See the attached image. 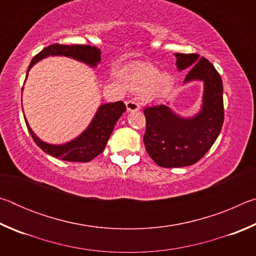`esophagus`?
<instances>
[{
  "label": "esophagus",
  "mask_w": 256,
  "mask_h": 256,
  "mask_svg": "<svg viewBox=\"0 0 256 256\" xmlns=\"http://www.w3.org/2000/svg\"><path fill=\"white\" fill-rule=\"evenodd\" d=\"M126 108L128 112H134V110H140V105L136 102L134 100H128L126 102Z\"/></svg>",
  "instance_id": "1"
}]
</instances>
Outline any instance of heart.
I'll return each mask as SVG.
<instances>
[{
	"mask_svg": "<svg viewBox=\"0 0 256 256\" xmlns=\"http://www.w3.org/2000/svg\"><path fill=\"white\" fill-rule=\"evenodd\" d=\"M128 86L134 92H146L148 98L162 97L170 92L172 86V78L170 73H159L157 68L150 64L141 66L130 73Z\"/></svg>",
	"mask_w": 256,
	"mask_h": 256,
	"instance_id": "b5f03b06",
	"label": "heart"
}]
</instances>
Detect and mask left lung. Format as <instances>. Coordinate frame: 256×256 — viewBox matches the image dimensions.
I'll use <instances>...</instances> for the list:
<instances>
[{"instance_id": "obj_1", "label": "left lung", "mask_w": 256, "mask_h": 256, "mask_svg": "<svg viewBox=\"0 0 256 256\" xmlns=\"http://www.w3.org/2000/svg\"><path fill=\"white\" fill-rule=\"evenodd\" d=\"M178 70L190 68L185 82L202 80L204 94L201 112L192 118H182L166 105L144 110V142L151 159L160 167H184L198 162L218 138L224 123L222 81L218 71L198 54L176 53Z\"/></svg>"}]
</instances>
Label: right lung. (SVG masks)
I'll list each match as a JSON object with an SVG mask.
<instances>
[{
	"label": "right lung",
	"instance_id": "1",
	"mask_svg": "<svg viewBox=\"0 0 256 256\" xmlns=\"http://www.w3.org/2000/svg\"><path fill=\"white\" fill-rule=\"evenodd\" d=\"M50 55L68 56V58L79 60L81 62L89 64L90 66H96V64L100 60V50L94 46L53 44L45 47L32 60L27 70V74L30 68L34 63ZM125 110H126V106L122 100L102 105L94 115L92 124L80 136H78L68 144L60 146L48 144L46 142H42L34 136L32 128H29L27 120H26V124H27L28 131L30 136H32L34 141L46 154L53 156L55 158L66 160V162H86L102 152L116 122Z\"/></svg>",
	"mask_w": 256,
	"mask_h": 256
}]
</instances>
